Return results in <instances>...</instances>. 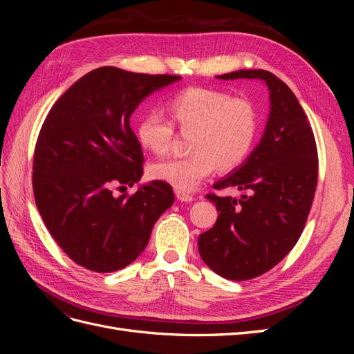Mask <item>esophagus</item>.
Listing matches in <instances>:
<instances>
[{
    "instance_id": "esophagus-1",
    "label": "esophagus",
    "mask_w": 354,
    "mask_h": 354,
    "mask_svg": "<svg viewBox=\"0 0 354 354\" xmlns=\"http://www.w3.org/2000/svg\"><path fill=\"white\" fill-rule=\"evenodd\" d=\"M174 194H176V198H177L178 201H181V202H192V201H194V196L189 195L187 192H185V190L176 189Z\"/></svg>"
}]
</instances>
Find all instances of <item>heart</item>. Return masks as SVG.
I'll return each instance as SVG.
<instances>
[{"label":"heart","instance_id":"heart-1","mask_svg":"<svg viewBox=\"0 0 354 354\" xmlns=\"http://www.w3.org/2000/svg\"><path fill=\"white\" fill-rule=\"evenodd\" d=\"M165 111L180 131H192V155L158 160L151 176L185 192L196 189L216 168L232 171L242 165L259 133L252 103L218 90L186 88L168 99ZM136 133L143 149L155 155L167 153L173 140V127L156 113L143 115Z\"/></svg>","mask_w":354,"mask_h":354}]
</instances>
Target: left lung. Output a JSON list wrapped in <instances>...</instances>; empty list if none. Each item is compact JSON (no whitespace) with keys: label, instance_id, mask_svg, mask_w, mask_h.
<instances>
[{"label":"left lung","instance_id":"1","mask_svg":"<svg viewBox=\"0 0 354 354\" xmlns=\"http://www.w3.org/2000/svg\"><path fill=\"white\" fill-rule=\"evenodd\" d=\"M218 80H259L270 97L260 143L214 189H236L241 199L207 195L220 216L198 239L201 259L230 281H248L285 259L301 236L317 185V149L307 116L288 85L263 69Z\"/></svg>","mask_w":354,"mask_h":354}]
</instances>
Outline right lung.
<instances>
[{"instance_id":"right-lung-1","label":"right lung","mask_w":354,"mask_h":354,"mask_svg":"<svg viewBox=\"0 0 354 354\" xmlns=\"http://www.w3.org/2000/svg\"><path fill=\"white\" fill-rule=\"evenodd\" d=\"M180 78L94 69L66 90L42 124L32 176L35 203L51 236L85 269L111 273L131 264L174 203L173 189L160 180L131 196H115L113 189L134 186L143 176L133 112Z\"/></svg>"}]
</instances>
